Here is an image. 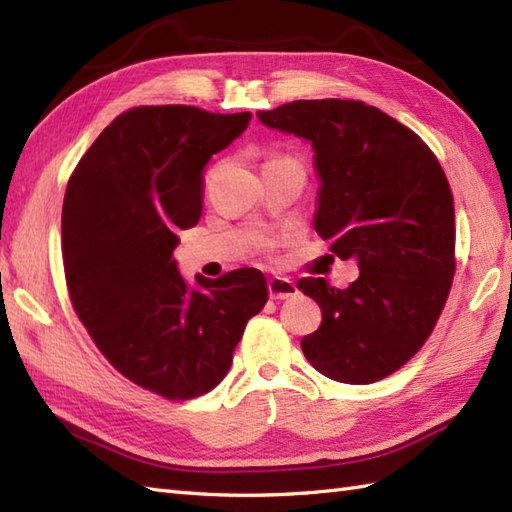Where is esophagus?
<instances>
[{"mask_svg": "<svg viewBox=\"0 0 512 512\" xmlns=\"http://www.w3.org/2000/svg\"><path fill=\"white\" fill-rule=\"evenodd\" d=\"M268 292L270 299H290L297 295V286L295 281H290L286 277H273L268 279Z\"/></svg>", "mask_w": 512, "mask_h": 512, "instance_id": "obj_1", "label": "esophagus"}]
</instances>
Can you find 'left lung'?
<instances>
[{
	"mask_svg": "<svg viewBox=\"0 0 512 512\" xmlns=\"http://www.w3.org/2000/svg\"><path fill=\"white\" fill-rule=\"evenodd\" d=\"M257 118L312 145L314 228L361 270L343 290L321 277L299 281L323 312L301 350L332 380L376 383L420 350L449 297L455 213L447 176L420 136L361 101H295Z\"/></svg>",
	"mask_w": 512,
	"mask_h": 512,
	"instance_id": "1",
	"label": "left lung"
}]
</instances>
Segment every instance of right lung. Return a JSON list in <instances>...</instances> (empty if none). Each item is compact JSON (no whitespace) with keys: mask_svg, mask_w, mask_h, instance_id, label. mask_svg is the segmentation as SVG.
I'll list each match as a JSON object with an SVG mask.
<instances>
[{"mask_svg":"<svg viewBox=\"0 0 512 512\" xmlns=\"http://www.w3.org/2000/svg\"><path fill=\"white\" fill-rule=\"evenodd\" d=\"M250 114L136 107L107 125L68 182L61 250L72 306L118 372L187 400L228 374L250 317L266 306L257 268L189 284L173 259L200 222L202 171Z\"/></svg>","mask_w":512,"mask_h":512,"instance_id":"obj_1","label":"right lung"}]
</instances>
